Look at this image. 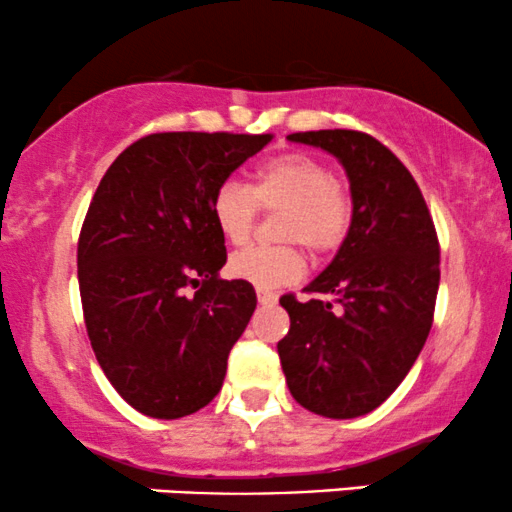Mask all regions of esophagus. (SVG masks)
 I'll return each instance as SVG.
<instances>
[{
  "instance_id": "1",
  "label": "esophagus",
  "mask_w": 512,
  "mask_h": 512,
  "mask_svg": "<svg viewBox=\"0 0 512 512\" xmlns=\"http://www.w3.org/2000/svg\"><path fill=\"white\" fill-rule=\"evenodd\" d=\"M276 293L269 291V289H257V301H260L262 305H274L276 303Z\"/></svg>"
}]
</instances>
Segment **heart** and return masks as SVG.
Here are the masks:
<instances>
[{"label": "heart", "instance_id": "1", "mask_svg": "<svg viewBox=\"0 0 512 512\" xmlns=\"http://www.w3.org/2000/svg\"><path fill=\"white\" fill-rule=\"evenodd\" d=\"M279 211L284 245H250L228 260V272L255 286H281L303 272V243L313 255L342 248L354 223V192L322 158L284 151L250 170V185L223 180L209 199L211 221L223 240L243 245L257 214Z\"/></svg>", "mask_w": 512, "mask_h": 512}]
</instances>
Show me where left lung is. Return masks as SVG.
<instances>
[{
    "label": "left lung",
    "instance_id": "obj_1",
    "mask_svg": "<svg viewBox=\"0 0 512 512\" xmlns=\"http://www.w3.org/2000/svg\"><path fill=\"white\" fill-rule=\"evenodd\" d=\"M289 139L342 161L356 209L337 257L303 289L315 298H279L291 327L276 349L301 407L354 419L380 407L424 349L440 284L438 233L407 166L375 137L317 129Z\"/></svg>",
    "mask_w": 512,
    "mask_h": 512
}]
</instances>
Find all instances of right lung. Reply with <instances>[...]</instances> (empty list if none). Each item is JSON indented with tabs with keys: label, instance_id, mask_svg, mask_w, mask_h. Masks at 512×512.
I'll use <instances>...</instances> for the list:
<instances>
[{
	"label": "right lung",
	"instance_id": "obj_1",
	"mask_svg": "<svg viewBox=\"0 0 512 512\" xmlns=\"http://www.w3.org/2000/svg\"><path fill=\"white\" fill-rule=\"evenodd\" d=\"M272 134L158 132L103 175L79 233V293L105 378L154 419L195 414L219 395L228 354L257 308L250 281L219 279L226 240L216 187Z\"/></svg>",
	"mask_w": 512,
	"mask_h": 512
}]
</instances>
